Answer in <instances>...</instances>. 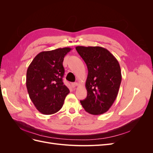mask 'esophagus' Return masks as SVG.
<instances>
[{"label": "esophagus", "mask_w": 153, "mask_h": 153, "mask_svg": "<svg viewBox=\"0 0 153 153\" xmlns=\"http://www.w3.org/2000/svg\"><path fill=\"white\" fill-rule=\"evenodd\" d=\"M78 83H76V82H75V83H72L71 84V85H72V87H76V86H78Z\"/></svg>", "instance_id": "34e87169"}]
</instances>
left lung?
I'll list each match as a JSON object with an SVG mask.
<instances>
[{
	"label": "left lung",
	"mask_w": 153,
	"mask_h": 153,
	"mask_svg": "<svg viewBox=\"0 0 153 153\" xmlns=\"http://www.w3.org/2000/svg\"><path fill=\"white\" fill-rule=\"evenodd\" d=\"M76 50L88 69L87 98L80 101L87 112L100 115L109 110L116 99L122 76L120 65L108 50L101 47L78 46Z\"/></svg>",
	"instance_id": "8db88e82"
}]
</instances>
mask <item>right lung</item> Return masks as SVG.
Masks as SVG:
<instances>
[{"mask_svg":"<svg viewBox=\"0 0 153 153\" xmlns=\"http://www.w3.org/2000/svg\"><path fill=\"white\" fill-rule=\"evenodd\" d=\"M65 47L38 53L27 69L26 86L32 103L39 112L53 114L61 110L69 90L62 82Z\"/></svg>","mask_w":153,"mask_h":153,"instance_id":"1","label":"right lung"}]
</instances>
